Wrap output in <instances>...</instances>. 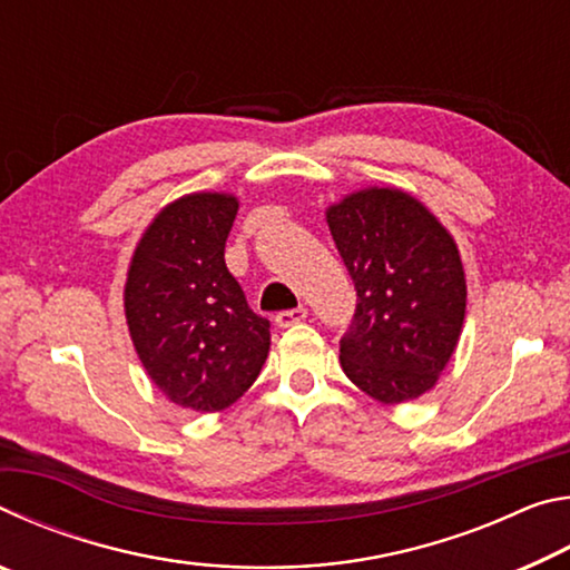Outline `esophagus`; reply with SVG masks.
<instances>
[{
    "label": "esophagus",
    "mask_w": 570,
    "mask_h": 570,
    "mask_svg": "<svg viewBox=\"0 0 570 570\" xmlns=\"http://www.w3.org/2000/svg\"><path fill=\"white\" fill-rule=\"evenodd\" d=\"M306 320V308L304 306H296V308H288V312H278L276 314V326H282V330H286V326H294L298 322Z\"/></svg>",
    "instance_id": "1"
}]
</instances>
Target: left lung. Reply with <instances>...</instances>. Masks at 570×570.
<instances>
[{"mask_svg": "<svg viewBox=\"0 0 570 570\" xmlns=\"http://www.w3.org/2000/svg\"><path fill=\"white\" fill-rule=\"evenodd\" d=\"M356 288L340 362L384 404L435 387L465 320V272L448 228L400 188H366L326 210Z\"/></svg>", "mask_w": 570, "mask_h": 570, "instance_id": "left-lung-1", "label": "left lung"}]
</instances>
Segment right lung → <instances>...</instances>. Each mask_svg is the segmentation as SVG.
Instances as JSON below:
<instances>
[{
    "mask_svg": "<svg viewBox=\"0 0 570 570\" xmlns=\"http://www.w3.org/2000/svg\"><path fill=\"white\" fill-rule=\"evenodd\" d=\"M238 200L190 193L153 218L125 282V320L153 384L196 412L234 404L268 356L272 324L226 268Z\"/></svg>",
    "mask_w": 570,
    "mask_h": 570,
    "instance_id": "1",
    "label": "right lung"
}]
</instances>
